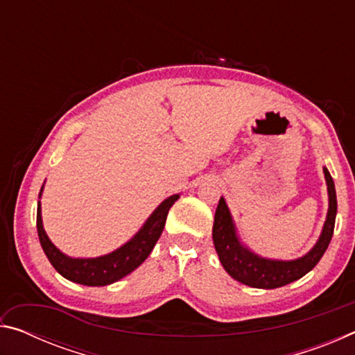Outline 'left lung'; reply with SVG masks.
<instances>
[{"instance_id":"8db88e82","label":"left lung","mask_w":355,"mask_h":355,"mask_svg":"<svg viewBox=\"0 0 355 355\" xmlns=\"http://www.w3.org/2000/svg\"><path fill=\"white\" fill-rule=\"evenodd\" d=\"M324 175H326L329 191V211L326 224H324L322 233L315 248L307 255L293 261L266 260V258L258 257L243 248L236 238L235 227H233L232 216L225 205V200L220 197L214 214L213 241L222 266L233 279L254 288L272 290V288L284 286L304 277L305 274L316 266V263L321 260L324 252H326L330 239H332L336 216L335 184L326 167H324Z\"/></svg>"}]
</instances>
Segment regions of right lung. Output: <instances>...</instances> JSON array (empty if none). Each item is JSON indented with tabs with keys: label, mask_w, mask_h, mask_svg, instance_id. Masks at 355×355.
<instances>
[{
	"label": "right lung",
	"mask_w": 355,
	"mask_h": 355,
	"mask_svg": "<svg viewBox=\"0 0 355 355\" xmlns=\"http://www.w3.org/2000/svg\"><path fill=\"white\" fill-rule=\"evenodd\" d=\"M178 194L166 199L161 205L155 209L150 216L139 233L128 241L122 248L114 250L112 254L98 258H70L64 255L61 250L55 248L42 225L40 205L37 207V233L39 239L48 260L53 264L56 271L64 275L65 279L76 284L87 286H105L114 284L125 275L133 272L135 269L144 263V260L153 250L156 241H158L161 233L164 230L167 213L171 207L178 200Z\"/></svg>",
	"instance_id": "obj_1"
}]
</instances>
